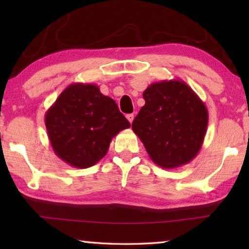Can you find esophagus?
<instances>
[{
  "instance_id": "obj_1",
  "label": "esophagus",
  "mask_w": 249,
  "mask_h": 249,
  "mask_svg": "<svg viewBox=\"0 0 249 249\" xmlns=\"http://www.w3.org/2000/svg\"><path fill=\"white\" fill-rule=\"evenodd\" d=\"M126 119H127L129 123L132 124L133 121H134V114H127V115H126Z\"/></svg>"
}]
</instances>
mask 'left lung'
<instances>
[{"label": "left lung", "mask_w": 249, "mask_h": 249, "mask_svg": "<svg viewBox=\"0 0 249 249\" xmlns=\"http://www.w3.org/2000/svg\"><path fill=\"white\" fill-rule=\"evenodd\" d=\"M145 105L132 124L150 159L161 168L187 165L199 153L209 113L197 94L182 80L151 83L142 93Z\"/></svg>", "instance_id": "8db88e82"}]
</instances>
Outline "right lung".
Instances as JSON below:
<instances>
[{"label": "right lung", "instance_id": "right-lung-1", "mask_svg": "<svg viewBox=\"0 0 249 249\" xmlns=\"http://www.w3.org/2000/svg\"><path fill=\"white\" fill-rule=\"evenodd\" d=\"M45 124L54 154L79 169L99 162L112 138L130 127L115 101L90 83L67 87L46 112Z\"/></svg>", "mask_w": 249, "mask_h": 249}]
</instances>
